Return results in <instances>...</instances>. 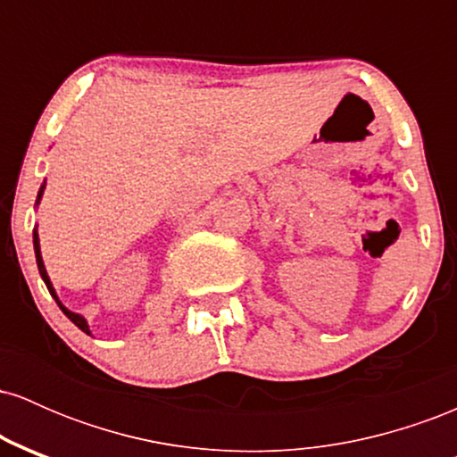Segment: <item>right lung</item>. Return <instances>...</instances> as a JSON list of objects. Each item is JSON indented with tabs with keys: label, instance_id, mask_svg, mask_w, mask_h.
Here are the masks:
<instances>
[{
	"label": "right lung",
	"instance_id": "add662e5",
	"mask_svg": "<svg viewBox=\"0 0 457 457\" xmlns=\"http://www.w3.org/2000/svg\"><path fill=\"white\" fill-rule=\"evenodd\" d=\"M45 182H43V187H40V191H38V197H36V206H38L40 204V199H43V193H45ZM34 251H36V264H38V270H40V277H43V281H45V286H46V290L51 292V296L55 298V303L57 305H60V309L62 312L66 313V318L71 320L72 324H75V327H79L83 330V333H87V335H92L90 333V327H87V320L81 316V313H75V312H71V309L68 307H64L62 305V301L60 298H57V295H55V287H54V283H51V279H49V275H46V269H45V262H43V253H40V238H38V232H36V228H34Z\"/></svg>",
	"mask_w": 457,
	"mask_h": 457
}]
</instances>
